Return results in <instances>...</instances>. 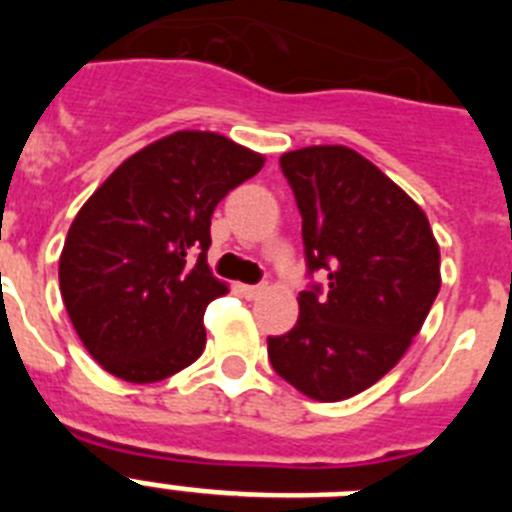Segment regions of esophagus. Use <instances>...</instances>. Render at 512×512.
I'll use <instances>...</instances> for the list:
<instances>
[{
	"mask_svg": "<svg viewBox=\"0 0 512 512\" xmlns=\"http://www.w3.org/2000/svg\"><path fill=\"white\" fill-rule=\"evenodd\" d=\"M241 292H243V297H246V300H256V297L264 295L266 287H264V284H256V287H253V284H243Z\"/></svg>",
	"mask_w": 512,
	"mask_h": 512,
	"instance_id": "obj_1",
	"label": "esophagus"
}]
</instances>
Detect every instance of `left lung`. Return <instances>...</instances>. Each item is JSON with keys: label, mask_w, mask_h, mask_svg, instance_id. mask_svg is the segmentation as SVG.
Wrapping results in <instances>:
<instances>
[{"label": "left lung", "mask_w": 512, "mask_h": 512, "mask_svg": "<svg viewBox=\"0 0 512 512\" xmlns=\"http://www.w3.org/2000/svg\"><path fill=\"white\" fill-rule=\"evenodd\" d=\"M302 215L307 271L300 318L269 338L274 372L302 395L338 402L372 387L405 356L441 289V251L425 212L346 146L279 158Z\"/></svg>", "instance_id": "8db88e82"}]
</instances>
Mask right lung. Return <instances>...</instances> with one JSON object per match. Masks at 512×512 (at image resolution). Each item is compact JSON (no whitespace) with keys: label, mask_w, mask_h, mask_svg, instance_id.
Instances as JSON below:
<instances>
[{"label":"right lung","mask_w":512,"mask_h":512,"mask_svg":"<svg viewBox=\"0 0 512 512\" xmlns=\"http://www.w3.org/2000/svg\"><path fill=\"white\" fill-rule=\"evenodd\" d=\"M264 156L207 130H179L122 161L84 202L58 264L71 323L125 382H161L205 351V310L228 284L207 266L210 220Z\"/></svg>","instance_id":"obj_1"}]
</instances>
